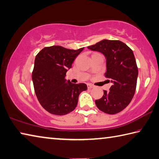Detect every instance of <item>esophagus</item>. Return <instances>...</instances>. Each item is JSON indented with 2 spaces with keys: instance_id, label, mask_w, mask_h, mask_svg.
Here are the masks:
<instances>
[{
  "instance_id": "obj_1",
  "label": "esophagus",
  "mask_w": 159,
  "mask_h": 159,
  "mask_svg": "<svg viewBox=\"0 0 159 159\" xmlns=\"http://www.w3.org/2000/svg\"><path fill=\"white\" fill-rule=\"evenodd\" d=\"M88 89H92L94 88V85L92 84H88Z\"/></svg>"
}]
</instances>
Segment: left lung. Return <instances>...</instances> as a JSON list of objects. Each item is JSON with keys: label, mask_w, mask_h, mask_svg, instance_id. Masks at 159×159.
<instances>
[{"label": "left lung", "mask_w": 159, "mask_h": 159, "mask_svg": "<svg viewBox=\"0 0 159 159\" xmlns=\"http://www.w3.org/2000/svg\"><path fill=\"white\" fill-rule=\"evenodd\" d=\"M88 48L104 55L105 76L112 83L110 91L104 90L103 97L95 100L96 106L105 113H118L131 102L136 89L138 70L134 52L119 40L103 39Z\"/></svg>", "instance_id": "1"}]
</instances>
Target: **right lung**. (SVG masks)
Segmentation results:
<instances>
[{
    "label": "right lung",
    "instance_id": "obj_1",
    "mask_svg": "<svg viewBox=\"0 0 159 159\" xmlns=\"http://www.w3.org/2000/svg\"><path fill=\"white\" fill-rule=\"evenodd\" d=\"M83 48L73 50L52 46L44 48L36 56L32 73L34 92L40 104L50 113L64 115L73 111L80 93L87 89L85 83L74 84L65 79Z\"/></svg>",
    "mask_w": 159,
    "mask_h": 159
}]
</instances>
